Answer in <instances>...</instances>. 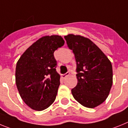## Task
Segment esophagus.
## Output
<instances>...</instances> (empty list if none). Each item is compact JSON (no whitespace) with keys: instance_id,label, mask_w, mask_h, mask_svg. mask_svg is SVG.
Instances as JSON below:
<instances>
[{"instance_id":"1","label":"esophagus","mask_w":128,"mask_h":128,"mask_svg":"<svg viewBox=\"0 0 128 128\" xmlns=\"http://www.w3.org/2000/svg\"><path fill=\"white\" fill-rule=\"evenodd\" d=\"M69 75H70V73H69V72H67V73H65V74H62V75H61V77L63 78H66V76H68Z\"/></svg>"}]
</instances>
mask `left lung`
<instances>
[{
	"label": "left lung",
	"mask_w": 128,
	"mask_h": 128,
	"mask_svg": "<svg viewBox=\"0 0 128 128\" xmlns=\"http://www.w3.org/2000/svg\"><path fill=\"white\" fill-rule=\"evenodd\" d=\"M76 62L78 82L72 90L78 102L93 108L104 102L113 84L110 60L97 46L88 38L73 34L64 36Z\"/></svg>",
	"instance_id": "obj_1"
}]
</instances>
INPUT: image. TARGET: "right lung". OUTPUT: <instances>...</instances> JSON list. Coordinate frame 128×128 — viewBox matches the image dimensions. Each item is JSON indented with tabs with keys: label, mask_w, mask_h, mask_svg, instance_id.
Masks as SVG:
<instances>
[{
	"label": "right lung",
	"mask_w": 128,
	"mask_h": 128,
	"mask_svg": "<svg viewBox=\"0 0 128 128\" xmlns=\"http://www.w3.org/2000/svg\"><path fill=\"white\" fill-rule=\"evenodd\" d=\"M64 44L59 35L42 36L24 52L16 63L18 91L23 101L34 110L48 108L56 98L60 75L56 72L53 53Z\"/></svg>",
	"instance_id": "obj_1"
}]
</instances>
